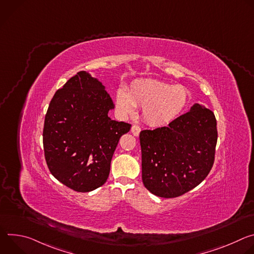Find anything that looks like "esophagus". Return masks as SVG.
Returning <instances> with one entry per match:
<instances>
[{
	"label": "esophagus",
	"mask_w": 254,
	"mask_h": 254,
	"mask_svg": "<svg viewBox=\"0 0 254 254\" xmlns=\"http://www.w3.org/2000/svg\"><path fill=\"white\" fill-rule=\"evenodd\" d=\"M130 130H131V132H132V134H133L134 136H138V134H139V132H140V127H139L138 126H132Z\"/></svg>",
	"instance_id": "34e87169"
}]
</instances>
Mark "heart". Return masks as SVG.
Instances as JSON below:
<instances>
[{"instance_id":"obj_1","label":"heart","mask_w":254,"mask_h":254,"mask_svg":"<svg viewBox=\"0 0 254 254\" xmlns=\"http://www.w3.org/2000/svg\"><path fill=\"white\" fill-rule=\"evenodd\" d=\"M189 90L153 79H138L128 89L120 87L116 92V106L122 116L131 115L135 107H142V118L152 126H165L176 120L189 102Z\"/></svg>"}]
</instances>
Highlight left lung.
I'll return each mask as SVG.
<instances>
[{
	"mask_svg": "<svg viewBox=\"0 0 254 254\" xmlns=\"http://www.w3.org/2000/svg\"><path fill=\"white\" fill-rule=\"evenodd\" d=\"M216 126L213 112L195 103L168 127L141 130L144 187L156 196L175 198L198 186L214 163Z\"/></svg>",
	"mask_w": 254,
	"mask_h": 254,
	"instance_id": "left-lung-1",
	"label": "left lung"
}]
</instances>
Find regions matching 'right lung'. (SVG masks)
Masks as SVG:
<instances>
[{
  "label": "right lung",
  "instance_id": "add662e5",
  "mask_svg": "<svg viewBox=\"0 0 254 254\" xmlns=\"http://www.w3.org/2000/svg\"><path fill=\"white\" fill-rule=\"evenodd\" d=\"M115 108L105 86L80 71L54 94L43 129V146L51 174L76 192L102 186L121 136L130 125L113 121Z\"/></svg>",
  "mask_w": 254,
  "mask_h": 254
}]
</instances>
